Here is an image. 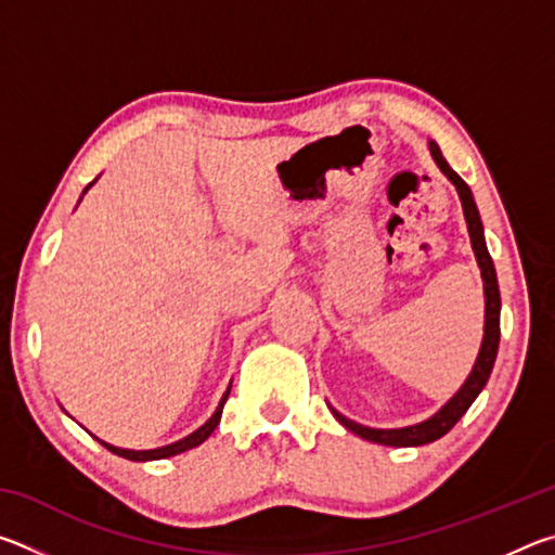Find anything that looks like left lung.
Segmentation results:
<instances>
[{
	"mask_svg": "<svg viewBox=\"0 0 555 555\" xmlns=\"http://www.w3.org/2000/svg\"><path fill=\"white\" fill-rule=\"evenodd\" d=\"M430 156L438 164L440 171L448 176V181L455 185V191L460 195V203H463V212H465V222H467V232H469V242H473V251L477 259V267L482 271V281H485V337H482V347L480 354H477L475 367L469 372V377L465 379L463 387L457 389V393L450 399L443 409L434 416L421 421L416 426H406V428H367L354 424V421L345 418L343 413H337L335 409L333 416L340 421V424L352 430L354 436H360L364 440H372V443L379 446H393V448H411V446H426L434 443V440L443 438L450 428H453L460 418L465 416V411L473 406V401L477 399V393L485 389L487 379H490L494 360H496V347H500V286H496V274H494V264L490 251H487L485 244V230H482V220L480 212H477V205L473 198V191H469L467 183L460 178L453 168L448 166V162L440 154V149L436 142H428Z\"/></svg>",
	"mask_w": 555,
	"mask_h": 555,
	"instance_id": "obj_1",
	"label": "left lung"
}]
</instances>
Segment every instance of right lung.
I'll return each mask as SVG.
<instances>
[{"instance_id":"1","label":"right lung","mask_w":555,"mask_h":555,"mask_svg":"<svg viewBox=\"0 0 555 555\" xmlns=\"http://www.w3.org/2000/svg\"><path fill=\"white\" fill-rule=\"evenodd\" d=\"M90 185H92V183H90ZM90 185H88V188H90ZM230 387H232V384H230ZM230 387H228V391H224L220 406L215 409L212 416H210L208 421H205V424H203L198 430H193L191 436L176 440V443H171V446L154 448V450H127V448L109 446V443H105V440H100V443L105 446V448L109 450V453H115V455H119V457H127V460H134V463H146V460H164V457H171V455H178V453H185V450H191V448H195V446H201L203 440H208V436L212 434V430L218 428L220 416H222V406H224V401H228V397H230Z\"/></svg>"}]
</instances>
